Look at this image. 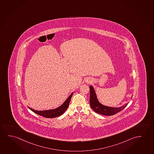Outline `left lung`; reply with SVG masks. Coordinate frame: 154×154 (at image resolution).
Returning a JSON list of instances; mask_svg holds the SVG:
<instances>
[{
  "label": "left lung",
  "instance_id": "8db88e82",
  "mask_svg": "<svg viewBox=\"0 0 154 154\" xmlns=\"http://www.w3.org/2000/svg\"><path fill=\"white\" fill-rule=\"evenodd\" d=\"M90 88V105L91 109L95 112L98 113L100 115H105V116H112L115 115L118 112H119L122 110H123L125 107L127 106L128 104H125L119 107H111L106 106L104 105L101 104L98 101L95 92L93 87L91 85Z\"/></svg>",
  "mask_w": 154,
  "mask_h": 154
}]
</instances>
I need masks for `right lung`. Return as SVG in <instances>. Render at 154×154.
<instances>
[{
  "label": "right lung",
  "mask_w": 154,
  "mask_h": 154,
  "mask_svg": "<svg viewBox=\"0 0 154 154\" xmlns=\"http://www.w3.org/2000/svg\"><path fill=\"white\" fill-rule=\"evenodd\" d=\"M73 93L71 94V95L69 96L68 98L65 100V102L63 103V104L59 107L53 109V110H46V111H37L35 110L29 108L32 111L36 113L37 115H40L43 117L45 118H52L57 117L61 116L63 114V112L67 110V107L69 106V103L71 100V97L72 96Z\"/></svg>",
  "instance_id": "right-lung-1"
}]
</instances>
